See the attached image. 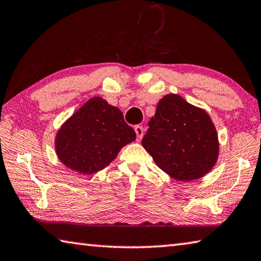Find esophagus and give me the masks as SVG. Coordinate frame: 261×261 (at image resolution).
<instances>
[{
	"instance_id": "obj_1",
	"label": "esophagus",
	"mask_w": 261,
	"mask_h": 261,
	"mask_svg": "<svg viewBox=\"0 0 261 261\" xmlns=\"http://www.w3.org/2000/svg\"><path fill=\"white\" fill-rule=\"evenodd\" d=\"M135 131H136V135H137V140L140 141L141 138H143V136H144V127L140 126V125H136Z\"/></svg>"
}]
</instances>
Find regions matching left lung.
Masks as SVG:
<instances>
[{"label":"left lung","mask_w":261,"mask_h":261,"mask_svg":"<svg viewBox=\"0 0 261 261\" xmlns=\"http://www.w3.org/2000/svg\"><path fill=\"white\" fill-rule=\"evenodd\" d=\"M148 126L141 144L173 179L196 180L216 164L219 144L210 116L178 94L161 99Z\"/></svg>","instance_id":"left-lung-1"}]
</instances>
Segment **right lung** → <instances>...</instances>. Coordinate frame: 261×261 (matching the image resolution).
<instances>
[{"label":"right lung","instance_id":"right-lung-1","mask_svg":"<svg viewBox=\"0 0 261 261\" xmlns=\"http://www.w3.org/2000/svg\"><path fill=\"white\" fill-rule=\"evenodd\" d=\"M136 139L122 112L100 97L90 99L60 127L56 150L66 167L83 174L106 168Z\"/></svg>","mask_w":261,"mask_h":261}]
</instances>
